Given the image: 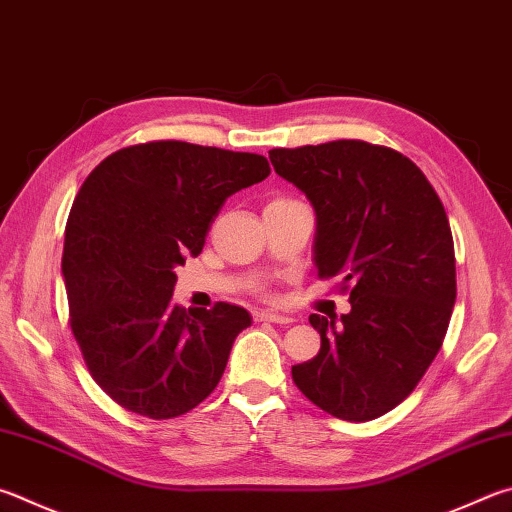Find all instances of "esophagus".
Segmentation results:
<instances>
[{
	"mask_svg": "<svg viewBox=\"0 0 512 512\" xmlns=\"http://www.w3.org/2000/svg\"><path fill=\"white\" fill-rule=\"evenodd\" d=\"M255 320H259V322H275V324H291V322H295V318H291V315L273 313V311H259L255 315Z\"/></svg>",
	"mask_w": 512,
	"mask_h": 512,
	"instance_id": "obj_1",
	"label": "esophagus"
}]
</instances>
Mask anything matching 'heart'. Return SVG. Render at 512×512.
<instances>
[{
    "label": "heart",
    "instance_id": "1",
    "mask_svg": "<svg viewBox=\"0 0 512 512\" xmlns=\"http://www.w3.org/2000/svg\"><path fill=\"white\" fill-rule=\"evenodd\" d=\"M275 201H282V199H275Z\"/></svg>",
    "mask_w": 512,
    "mask_h": 512
}]
</instances>
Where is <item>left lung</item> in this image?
I'll use <instances>...</instances> for the list:
<instances>
[{
	"label": "left lung",
	"mask_w": 512,
	"mask_h": 512,
	"mask_svg": "<svg viewBox=\"0 0 512 512\" xmlns=\"http://www.w3.org/2000/svg\"><path fill=\"white\" fill-rule=\"evenodd\" d=\"M315 210L320 277L351 283V311L311 313L318 356L293 365L297 389L342 421H371L414 392L439 353L457 300L448 215L401 152L331 141L268 152Z\"/></svg>",
	"instance_id": "obj_1"
}]
</instances>
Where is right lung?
<instances>
[{
    "label": "right lung",
    "mask_w": 512,
    "mask_h": 512,
    "mask_svg": "<svg viewBox=\"0 0 512 512\" xmlns=\"http://www.w3.org/2000/svg\"><path fill=\"white\" fill-rule=\"evenodd\" d=\"M268 174L259 154L154 141L107 156L82 183L64 230L69 322L89 374L125 410L161 421L215 392L253 318L228 302L185 311L174 271L201 253L230 194Z\"/></svg>",
    "instance_id": "right-lung-1"
}]
</instances>
